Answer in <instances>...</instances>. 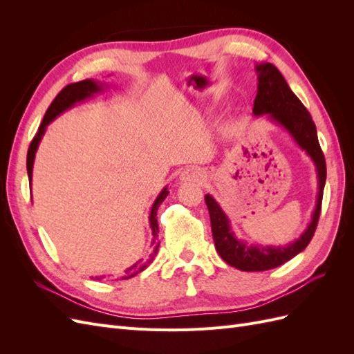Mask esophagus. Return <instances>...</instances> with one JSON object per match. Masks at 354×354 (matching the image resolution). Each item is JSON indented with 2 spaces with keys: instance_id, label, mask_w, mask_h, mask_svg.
<instances>
[{
  "instance_id": "obj_1",
  "label": "esophagus",
  "mask_w": 354,
  "mask_h": 354,
  "mask_svg": "<svg viewBox=\"0 0 354 354\" xmlns=\"http://www.w3.org/2000/svg\"><path fill=\"white\" fill-rule=\"evenodd\" d=\"M203 178H205V173H203V169L201 167L196 165H190L187 168H185L181 171L180 174V181L181 183H196L201 185Z\"/></svg>"
}]
</instances>
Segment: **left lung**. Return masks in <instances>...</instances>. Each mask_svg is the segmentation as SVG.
Here are the masks:
<instances>
[{"label": "left lung", "instance_id": "8db88e82", "mask_svg": "<svg viewBox=\"0 0 354 354\" xmlns=\"http://www.w3.org/2000/svg\"><path fill=\"white\" fill-rule=\"evenodd\" d=\"M255 72L259 84H257L252 113L255 116H269V120L282 127L313 160L317 173V198L312 220H310L307 229L299 234V238L286 245L274 246L248 243L238 239L232 230L227 214L223 211L218 202L211 195H205L216 250L229 266L236 267L242 272H264L274 269V267L282 266L306 250L317 227L326 181L325 156L317 140L316 125L308 111L289 88L282 73L272 63L255 65Z\"/></svg>", "mask_w": 354, "mask_h": 354}]
</instances>
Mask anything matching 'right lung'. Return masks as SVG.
Instances as JSON below:
<instances>
[{"instance_id":"add662e5","label":"right lung","mask_w":354,"mask_h":354,"mask_svg":"<svg viewBox=\"0 0 354 354\" xmlns=\"http://www.w3.org/2000/svg\"><path fill=\"white\" fill-rule=\"evenodd\" d=\"M104 88V84L100 81H94V80H84L80 82H75V84H69L66 85L65 88H63L57 95L56 99L51 102L50 108L46 112L44 120H42L39 128H38V133L35 134L34 140L30 142V146L28 149V158H26V168H28V177H29V186H32V169H34V160H35V153L38 151V146L42 140V136H44L46 130H47V125L50 122H53L56 120V118L63 113L65 111L73 108L75 104L87 100L95 93H100ZM168 189L164 187L160 190V194L158 195V198L155 199L151 214H149V226L152 229V234H153V239H152V254L149 255V259L146 261H137L136 264H133L131 267H128L125 270V274L121 277V279H130V277L138 274L140 272H143L146 267L153 261V259L158 254V248H159V242H158V220H156V211L159 208L160 203L164 202V199L168 196Z\"/></svg>"}]
</instances>
